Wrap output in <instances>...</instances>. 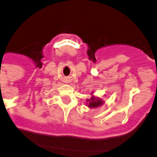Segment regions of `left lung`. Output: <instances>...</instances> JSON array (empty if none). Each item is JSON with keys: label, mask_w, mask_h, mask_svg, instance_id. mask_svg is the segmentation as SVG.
<instances>
[{"label": "left lung", "mask_w": 157, "mask_h": 157, "mask_svg": "<svg viewBox=\"0 0 157 157\" xmlns=\"http://www.w3.org/2000/svg\"><path fill=\"white\" fill-rule=\"evenodd\" d=\"M86 101L88 102V107L90 108H96L99 107L101 105L104 103V101H102L101 99H100L98 97H96V96H91L90 99H87Z\"/></svg>", "instance_id": "left-lung-1"}]
</instances>
